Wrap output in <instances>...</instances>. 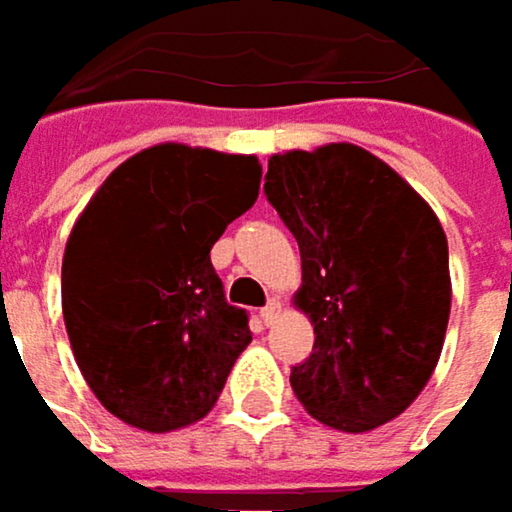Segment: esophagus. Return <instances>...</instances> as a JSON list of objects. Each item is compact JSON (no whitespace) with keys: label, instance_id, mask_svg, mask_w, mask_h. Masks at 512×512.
<instances>
[{"label":"esophagus","instance_id":"34e87169","mask_svg":"<svg viewBox=\"0 0 512 512\" xmlns=\"http://www.w3.org/2000/svg\"><path fill=\"white\" fill-rule=\"evenodd\" d=\"M278 317H281V302H278V299H269V302H266V308L260 311V320H263L266 326H272Z\"/></svg>","mask_w":512,"mask_h":512}]
</instances>
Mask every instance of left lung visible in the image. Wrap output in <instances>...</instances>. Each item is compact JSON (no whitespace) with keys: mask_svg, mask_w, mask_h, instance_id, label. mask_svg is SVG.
<instances>
[{"mask_svg":"<svg viewBox=\"0 0 512 512\" xmlns=\"http://www.w3.org/2000/svg\"><path fill=\"white\" fill-rule=\"evenodd\" d=\"M263 189L299 243L293 305L314 326V353L290 373L299 403L341 433L394 421L430 382L448 332L439 216L350 142L272 154Z\"/></svg>","mask_w":512,"mask_h":512,"instance_id":"8db88e82","label":"left lung"}]
</instances>
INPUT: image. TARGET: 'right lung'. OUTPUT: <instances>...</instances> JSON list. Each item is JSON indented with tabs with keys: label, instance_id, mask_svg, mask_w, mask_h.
I'll list each match as a JSON object with an SVG mask.
<instances>
[{
	"label": "right lung",
	"instance_id": "add662e5",
	"mask_svg": "<svg viewBox=\"0 0 512 512\" xmlns=\"http://www.w3.org/2000/svg\"><path fill=\"white\" fill-rule=\"evenodd\" d=\"M252 154L162 142L91 195L61 257V314L94 397L124 424L171 433L219 400L249 317L225 302L213 243L260 192Z\"/></svg>",
	"mask_w": 512,
	"mask_h": 512
}]
</instances>
